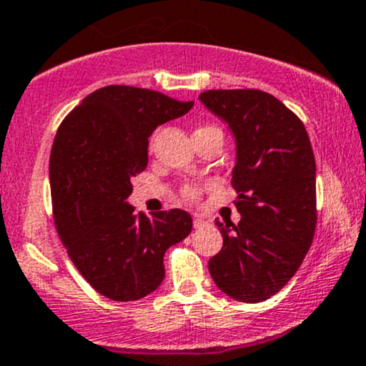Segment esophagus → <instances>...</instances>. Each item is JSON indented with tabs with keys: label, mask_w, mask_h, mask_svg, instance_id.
<instances>
[{
	"label": "esophagus",
	"mask_w": 366,
	"mask_h": 366,
	"mask_svg": "<svg viewBox=\"0 0 366 366\" xmlns=\"http://www.w3.org/2000/svg\"><path fill=\"white\" fill-rule=\"evenodd\" d=\"M193 224H194V228H202V226L207 224V219L202 217V215H194Z\"/></svg>",
	"instance_id": "esophagus-1"
}]
</instances>
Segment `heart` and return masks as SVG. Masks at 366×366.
I'll return each instance as SVG.
<instances>
[{"label":"heart","mask_w":366,"mask_h":366,"mask_svg":"<svg viewBox=\"0 0 366 366\" xmlns=\"http://www.w3.org/2000/svg\"><path fill=\"white\" fill-rule=\"evenodd\" d=\"M199 129H202V128H199ZM196 194H198V193H196V189H193V187H187V189H186L187 198H196Z\"/></svg>","instance_id":"heart-1"}]
</instances>
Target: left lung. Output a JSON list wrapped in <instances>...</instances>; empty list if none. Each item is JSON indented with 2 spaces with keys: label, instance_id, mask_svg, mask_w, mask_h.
I'll return each instance as SVG.
<instances>
[{
  "label": "left lung",
  "instance_id": "8db88e82",
  "mask_svg": "<svg viewBox=\"0 0 366 366\" xmlns=\"http://www.w3.org/2000/svg\"><path fill=\"white\" fill-rule=\"evenodd\" d=\"M232 129V186L242 219L219 222L222 249L210 257L215 286L245 303L264 302L291 280L312 244L315 159L305 126L282 102L257 89L199 94Z\"/></svg>",
  "mask_w": 366,
  "mask_h": 366
}]
</instances>
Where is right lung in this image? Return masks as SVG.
<instances>
[{
  "label": "right lung",
  "mask_w": 366,
  "mask_h": 366,
  "mask_svg": "<svg viewBox=\"0 0 366 366\" xmlns=\"http://www.w3.org/2000/svg\"><path fill=\"white\" fill-rule=\"evenodd\" d=\"M193 105L157 91L107 86L57 129L49 164L54 221L76 270L107 298L134 302L156 291L167 249L193 229L186 210L147 217L128 203L132 179L147 168L149 137Z\"/></svg>",
  "instance_id": "1"
}]
</instances>
